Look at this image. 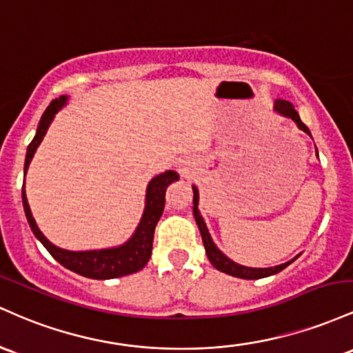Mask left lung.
Here are the masks:
<instances>
[{
	"instance_id": "8db88e82",
	"label": "left lung",
	"mask_w": 353,
	"mask_h": 353,
	"mask_svg": "<svg viewBox=\"0 0 353 353\" xmlns=\"http://www.w3.org/2000/svg\"><path fill=\"white\" fill-rule=\"evenodd\" d=\"M273 112L282 114L285 118H290L294 123L299 126L302 132H305L308 137H312L310 130L307 128V125H303V121L300 120L299 113L294 108L290 101L287 100H275V105H273ZM316 157H319V152H316ZM193 215H195L198 230L201 233V240H203V247L205 252H207V256L210 260V263L216 268V270L228 273V275L236 276V279H243V280H259V279H265V276L275 275V273L282 272L283 268H287L292 262H295V259H299V255L295 259L288 260V262L275 265V267H268V268H253V267H245V265H240L236 262H233L232 259H228L223 252L220 250L219 247L215 245V241L212 240V235H210L207 223H205L203 216L200 215V210H198V200H200V193H198V188L193 185Z\"/></svg>"
}]
</instances>
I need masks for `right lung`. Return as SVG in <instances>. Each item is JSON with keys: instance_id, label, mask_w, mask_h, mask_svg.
<instances>
[{"instance_id": "right-lung-1", "label": "right lung", "mask_w": 353, "mask_h": 353, "mask_svg": "<svg viewBox=\"0 0 353 353\" xmlns=\"http://www.w3.org/2000/svg\"><path fill=\"white\" fill-rule=\"evenodd\" d=\"M68 101V97L63 94V97L57 98L50 103L48 108L43 113L41 120H39L37 134H34L33 141L28 145L26 150V160H25V175L28 172V166H30L31 160H33L34 152L43 141L46 132H48L51 121H53L54 114H57L63 106ZM178 173L173 170H166L165 173L153 176L150 180L148 187H146V195H145V210L143 215H141L140 223H138L137 230L133 232V235L125 241L123 245H118V247L112 248H101V250H85V252H73V250H65V248H59L57 245H53L41 233V230L38 228L37 221H34L33 215H31V208L28 205V198L25 192V183H23L21 190V198H23V208H25L26 220L30 223V228L33 230L34 236L41 241L43 247L51 253L57 262H59L68 270L78 273V275L86 276V279H94V280H108V279H118V276L132 275L138 270L145 267L148 263L150 256H152V248H153V235H155V227L160 220L161 213L165 208V192L168 188L170 183L178 180Z\"/></svg>"}]
</instances>
